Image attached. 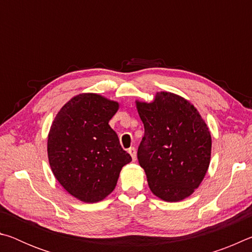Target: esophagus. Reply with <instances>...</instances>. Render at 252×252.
<instances>
[{"mask_svg": "<svg viewBox=\"0 0 252 252\" xmlns=\"http://www.w3.org/2000/svg\"><path fill=\"white\" fill-rule=\"evenodd\" d=\"M127 152L130 153L131 155V157H132V159H133L134 161H135V159H136V150H135V148L134 147H131L129 150H127Z\"/></svg>", "mask_w": 252, "mask_h": 252, "instance_id": "1", "label": "esophagus"}]
</instances>
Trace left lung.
I'll return each instance as SVG.
<instances>
[{
	"label": "left lung",
	"mask_w": 252,
	"mask_h": 252,
	"mask_svg": "<svg viewBox=\"0 0 252 252\" xmlns=\"http://www.w3.org/2000/svg\"><path fill=\"white\" fill-rule=\"evenodd\" d=\"M144 126L138 160L153 193L168 202L193 193L210 163L211 135L197 109L170 92L136 102Z\"/></svg>",
	"instance_id": "1"
}]
</instances>
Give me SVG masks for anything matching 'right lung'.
Segmentation results:
<instances>
[{
    "instance_id": "1",
    "label": "right lung",
    "mask_w": 252,
    "mask_h": 252,
    "mask_svg": "<svg viewBox=\"0 0 252 252\" xmlns=\"http://www.w3.org/2000/svg\"><path fill=\"white\" fill-rule=\"evenodd\" d=\"M119 104L94 93L71 99L51 126L48 156L57 180L73 197L97 202L112 192L132 160L109 126Z\"/></svg>"
}]
</instances>
